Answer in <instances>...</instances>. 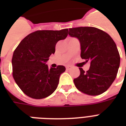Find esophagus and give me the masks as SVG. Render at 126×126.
Segmentation results:
<instances>
[{"mask_svg":"<svg viewBox=\"0 0 126 126\" xmlns=\"http://www.w3.org/2000/svg\"><path fill=\"white\" fill-rule=\"evenodd\" d=\"M72 68H73V67H72V66H71V65H67V67H66V69H67V70H71Z\"/></svg>","mask_w":126,"mask_h":126,"instance_id":"esophagus-1","label":"esophagus"}]
</instances>
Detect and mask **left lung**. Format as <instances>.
<instances>
[{
  "label": "left lung",
  "mask_w": 126,
  "mask_h": 126,
  "mask_svg": "<svg viewBox=\"0 0 126 126\" xmlns=\"http://www.w3.org/2000/svg\"><path fill=\"white\" fill-rule=\"evenodd\" d=\"M69 34L79 39L82 59L90 63V69L79 68L80 75L74 79L79 90L90 95H98L109 89L115 80L120 57L112 38L103 31L92 27L69 29Z\"/></svg>",
  "instance_id": "left-lung-1"
}]
</instances>
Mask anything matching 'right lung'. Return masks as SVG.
<instances>
[{
	"label": "right lung",
	"instance_id": "1",
	"mask_svg": "<svg viewBox=\"0 0 126 126\" xmlns=\"http://www.w3.org/2000/svg\"><path fill=\"white\" fill-rule=\"evenodd\" d=\"M68 29L60 31H37L31 33L19 43L13 53V77L25 94L40 99L53 94L65 67L48 68L46 63L55 51L59 40L68 35Z\"/></svg>",
	"mask_w": 126,
	"mask_h": 126
}]
</instances>
